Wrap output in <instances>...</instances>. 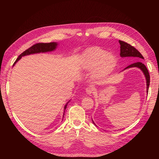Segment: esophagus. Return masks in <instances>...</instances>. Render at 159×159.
<instances>
[{"instance_id":"1","label":"esophagus","mask_w":159,"mask_h":159,"mask_svg":"<svg viewBox=\"0 0 159 159\" xmlns=\"http://www.w3.org/2000/svg\"><path fill=\"white\" fill-rule=\"evenodd\" d=\"M93 89L92 88H91V87L87 88L85 89V92H86V93L88 94V95H91V93H93Z\"/></svg>"}]
</instances>
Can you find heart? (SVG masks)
<instances>
[{"instance_id":"b5f03b06","label":"heart","mask_w":159,"mask_h":159,"mask_svg":"<svg viewBox=\"0 0 159 159\" xmlns=\"http://www.w3.org/2000/svg\"><path fill=\"white\" fill-rule=\"evenodd\" d=\"M116 57L112 53L99 47L89 48L81 56V66L85 70L94 69L93 75L101 78L107 75L116 64Z\"/></svg>"}]
</instances>
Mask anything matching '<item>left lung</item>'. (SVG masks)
<instances>
[{"mask_svg": "<svg viewBox=\"0 0 159 159\" xmlns=\"http://www.w3.org/2000/svg\"><path fill=\"white\" fill-rule=\"evenodd\" d=\"M119 42L120 44V56L121 57H134V58H135V60H141V59H144V57L141 55V53L139 52L135 48H134L133 46L127 44V42H125L121 40H119ZM131 68H139L143 71V74L145 75V77L146 78V83H147V93L148 94L149 84H150V75H149V73L147 67L145 66V65H144V64H143L142 62L137 61L135 63H133L131 65L128 66L123 70H125L127 69ZM92 121L95 125L97 126L93 122V119H92Z\"/></svg>", "mask_w": 159, "mask_h": 159, "instance_id": "8db88e82", "label": "left lung"}]
</instances>
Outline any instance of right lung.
<instances>
[{
    "label": "right lung",
    "mask_w": 159,
    "mask_h": 159,
    "mask_svg": "<svg viewBox=\"0 0 159 159\" xmlns=\"http://www.w3.org/2000/svg\"><path fill=\"white\" fill-rule=\"evenodd\" d=\"M57 42H50V43H38V44H36L34 46H31L29 48L25 50L24 52H22V54L18 56L16 60L14 62V64H13V66L16 64V62L20 60L22 56H25L28 55H30V54H39V53H46V52H52L54 51L57 47ZM70 102V100L69 102L67 103L65 106L64 107V114H63V118L64 116V113H65V110L67 107V105H68V103Z\"/></svg>",
    "instance_id": "1"
}]
</instances>
